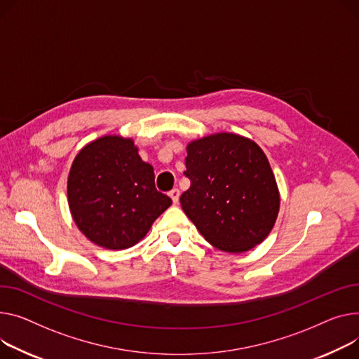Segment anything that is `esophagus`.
<instances>
[{
	"label": "esophagus",
	"mask_w": 359,
	"mask_h": 359,
	"mask_svg": "<svg viewBox=\"0 0 359 359\" xmlns=\"http://www.w3.org/2000/svg\"><path fill=\"white\" fill-rule=\"evenodd\" d=\"M169 196L172 198L173 203H177L179 202V198H180V190L179 189H172L169 192Z\"/></svg>",
	"instance_id": "esophagus-1"
}]
</instances>
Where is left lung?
Segmentation results:
<instances>
[{
  "label": "left lung",
  "instance_id": "left-lung-1",
  "mask_svg": "<svg viewBox=\"0 0 359 359\" xmlns=\"http://www.w3.org/2000/svg\"><path fill=\"white\" fill-rule=\"evenodd\" d=\"M180 196L187 218L225 252H245L274 226L280 195L270 163L250 138L219 133L189 142Z\"/></svg>",
  "mask_w": 359,
  "mask_h": 359
}]
</instances>
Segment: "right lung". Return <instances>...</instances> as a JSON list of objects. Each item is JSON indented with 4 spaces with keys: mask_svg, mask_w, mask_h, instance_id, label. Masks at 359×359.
<instances>
[{
    "mask_svg": "<svg viewBox=\"0 0 359 359\" xmlns=\"http://www.w3.org/2000/svg\"><path fill=\"white\" fill-rule=\"evenodd\" d=\"M67 202L82 233L108 250L135 245L172 205L156 189L153 165L141 160L131 138L119 135L101 137L78 153Z\"/></svg>",
    "mask_w": 359,
    "mask_h": 359,
    "instance_id": "obj_1",
    "label": "right lung"
}]
</instances>
